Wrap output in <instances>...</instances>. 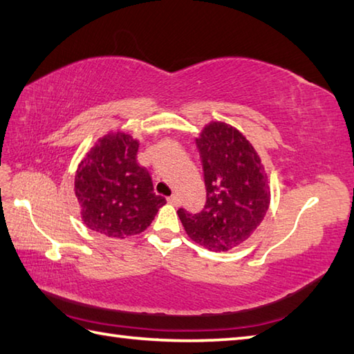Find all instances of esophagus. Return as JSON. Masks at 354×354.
I'll return each mask as SVG.
<instances>
[{
  "mask_svg": "<svg viewBox=\"0 0 354 354\" xmlns=\"http://www.w3.org/2000/svg\"><path fill=\"white\" fill-rule=\"evenodd\" d=\"M167 202H169V204H171V205H178L179 204V198L176 196V194H171V196L167 198Z\"/></svg>",
  "mask_w": 354,
  "mask_h": 354,
  "instance_id": "obj_1",
  "label": "esophagus"
}]
</instances>
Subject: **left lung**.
Instances as JSON below:
<instances>
[{"label":"left lung","instance_id":"left-lung-1","mask_svg":"<svg viewBox=\"0 0 354 354\" xmlns=\"http://www.w3.org/2000/svg\"><path fill=\"white\" fill-rule=\"evenodd\" d=\"M196 145L201 153L207 202L201 213L178 209L193 242L209 251H228L252 236L270 202L268 175L245 135L223 122H209Z\"/></svg>","mask_w":354,"mask_h":354}]
</instances>
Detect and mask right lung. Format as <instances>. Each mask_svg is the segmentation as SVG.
I'll return each instance as SVG.
<instances>
[{"mask_svg":"<svg viewBox=\"0 0 354 354\" xmlns=\"http://www.w3.org/2000/svg\"><path fill=\"white\" fill-rule=\"evenodd\" d=\"M138 146L129 133L109 132L79 162L74 193L89 230L115 239L140 234L165 204L137 162Z\"/></svg>","mask_w":354,"mask_h":354,"instance_id":"obj_1","label":"right lung"}]
</instances>
